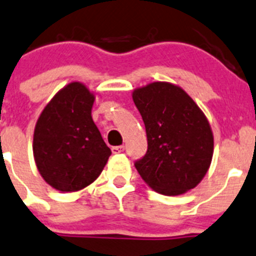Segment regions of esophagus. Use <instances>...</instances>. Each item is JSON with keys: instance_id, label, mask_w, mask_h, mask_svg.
I'll return each mask as SVG.
<instances>
[{"instance_id": "esophagus-1", "label": "esophagus", "mask_w": 256, "mask_h": 256, "mask_svg": "<svg viewBox=\"0 0 256 256\" xmlns=\"http://www.w3.org/2000/svg\"><path fill=\"white\" fill-rule=\"evenodd\" d=\"M124 150V146H114L112 147V152L113 154H118V153H122Z\"/></svg>"}]
</instances>
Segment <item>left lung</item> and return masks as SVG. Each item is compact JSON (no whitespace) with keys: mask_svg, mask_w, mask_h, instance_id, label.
I'll list each match as a JSON object with an SVG mask.
<instances>
[{"mask_svg":"<svg viewBox=\"0 0 256 256\" xmlns=\"http://www.w3.org/2000/svg\"><path fill=\"white\" fill-rule=\"evenodd\" d=\"M142 116L148 148L134 166L156 192L177 196L205 177L214 153L208 118L180 86L156 82L133 92Z\"/></svg>","mask_w":256,"mask_h":256,"instance_id":"1","label":"left lung"}]
</instances>
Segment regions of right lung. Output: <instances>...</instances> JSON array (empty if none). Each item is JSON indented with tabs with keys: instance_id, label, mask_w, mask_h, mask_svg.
Instances as JSON below:
<instances>
[{
	"instance_id": "add662e5",
	"label": "right lung",
	"mask_w": 256,
	"mask_h": 256,
	"mask_svg": "<svg viewBox=\"0 0 256 256\" xmlns=\"http://www.w3.org/2000/svg\"><path fill=\"white\" fill-rule=\"evenodd\" d=\"M94 94L70 82L50 100L34 132V157L42 178L62 192L93 184L112 150L92 118Z\"/></svg>"
}]
</instances>
